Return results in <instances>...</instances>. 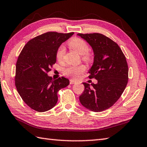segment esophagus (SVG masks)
I'll list each match as a JSON object with an SVG mask.
<instances>
[{"label": "esophagus", "instance_id": "1", "mask_svg": "<svg viewBox=\"0 0 147 147\" xmlns=\"http://www.w3.org/2000/svg\"><path fill=\"white\" fill-rule=\"evenodd\" d=\"M74 83H76L75 80H74L73 79H71L70 80V84H74Z\"/></svg>", "mask_w": 147, "mask_h": 147}]
</instances>
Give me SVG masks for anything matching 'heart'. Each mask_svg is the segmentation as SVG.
<instances>
[{
  "instance_id": "heart-1",
  "label": "heart",
  "mask_w": 147,
  "mask_h": 147,
  "mask_svg": "<svg viewBox=\"0 0 147 147\" xmlns=\"http://www.w3.org/2000/svg\"><path fill=\"white\" fill-rule=\"evenodd\" d=\"M69 45L74 50L78 52L79 54L82 55V59L85 60V62H89L92 60V55L88 52L89 47L84 40L80 38H75L72 39L69 42ZM65 54V48L62 45L59 46L56 52V57L59 60H61L64 58ZM86 70V67L84 65H69L66 67L64 69V74L69 76H72L76 78L78 77L80 74L84 73Z\"/></svg>"
}]
</instances>
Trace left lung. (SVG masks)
<instances>
[{
  "label": "left lung",
  "mask_w": 147,
  "mask_h": 147,
  "mask_svg": "<svg viewBox=\"0 0 147 147\" xmlns=\"http://www.w3.org/2000/svg\"><path fill=\"white\" fill-rule=\"evenodd\" d=\"M93 50L94 63L89 78L97 84L83 83L85 90L80 96L81 104L88 110L100 112L113 106L121 96L128 82V65L119 46L99 33L78 34Z\"/></svg>",
  "instance_id": "left-lung-1"
}]
</instances>
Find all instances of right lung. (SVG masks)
Masks as SVG:
<instances>
[{
    "mask_svg": "<svg viewBox=\"0 0 147 147\" xmlns=\"http://www.w3.org/2000/svg\"><path fill=\"white\" fill-rule=\"evenodd\" d=\"M48 32L32 39L23 48L16 65L15 85L23 100L38 112L47 111L56 105L59 90L69 84L62 76L53 80L47 73L57 61L59 46L73 35Z\"/></svg>",
    "mask_w": 147,
    "mask_h": 147,
    "instance_id": "obj_1",
    "label": "right lung"
}]
</instances>
